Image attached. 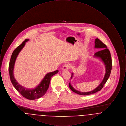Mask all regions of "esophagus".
Segmentation results:
<instances>
[{
  "instance_id": "obj_1",
  "label": "esophagus",
  "mask_w": 126,
  "mask_h": 126,
  "mask_svg": "<svg viewBox=\"0 0 126 126\" xmlns=\"http://www.w3.org/2000/svg\"><path fill=\"white\" fill-rule=\"evenodd\" d=\"M71 65L69 63H66V64H65L63 67H62V70H67L71 68Z\"/></svg>"
}]
</instances>
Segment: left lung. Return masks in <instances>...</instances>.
I'll list each match as a JSON object with an SVG mask.
<instances>
[{
  "label": "left lung",
  "instance_id": "1",
  "mask_svg": "<svg viewBox=\"0 0 126 126\" xmlns=\"http://www.w3.org/2000/svg\"><path fill=\"white\" fill-rule=\"evenodd\" d=\"M95 46L94 48H98L100 50L97 51L94 55V57L100 59L102 62L103 63L105 67V74L102 80V82L99 84V85L95 88L94 90H92L88 92H82L79 91L78 90H76L72 86L70 82L69 83V87L70 89L74 93L78 94L79 95H90L91 94L95 93L96 92L101 90L103 87V85L106 83L109 78L110 72L112 68V60L111 58V55L110 50L107 48V46L104 44L102 41H101L99 39L96 38L95 40ZM74 74L72 73V76L71 77V79L73 77Z\"/></svg>",
  "mask_w": 126,
  "mask_h": 126
}]
</instances>
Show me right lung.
<instances>
[{"instance_id": "obj_1", "label": "right lung", "mask_w": 126, "mask_h": 126, "mask_svg": "<svg viewBox=\"0 0 126 126\" xmlns=\"http://www.w3.org/2000/svg\"><path fill=\"white\" fill-rule=\"evenodd\" d=\"M29 41L28 39H25L24 42L14 50L11 57L8 70L11 81L16 89L25 98L29 100H35L41 98L45 94L48 88L51 78L58 73L59 70L46 74L40 83L34 88H27L19 84L14 77V66L18 54L24 47L25 43Z\"/></svg>"}]
</instances>
